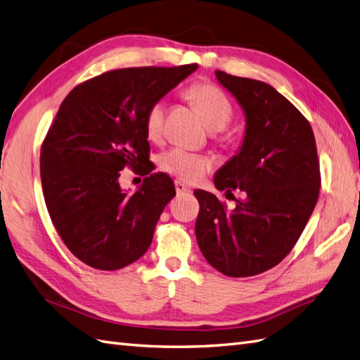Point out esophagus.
Returning a JSON list of instances; mask_svg holds the SVG:
<instances>
[{"mask_svg": "<svg viewBox=\"0 0 360 360\" xmlns=\"http://www.w3.org/2000/svg\"><path fill=\"white\" fill-rule=\"evenodd\" d=\"M174 186H176V191H177L179 195H183V193H191V189L186 186V184L181 183L180 180L174 181Z\"/></svg>", "mask_w": 360, "mask_h": 360, "instance_id": "esophagus-1", "label": "esophagus"}]
</instances>
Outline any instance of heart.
<instances>
[{"mask_svg":"<svg viewBox=\"0 0 360 360\" xmlns=\"http://www.w3.org/2000/svg\"><path fill=\"white\" fill-rule=\"evenodd\" d=\"M188 96L200 109L204 121L210 130H224L233 120V104L229 96L218 86L207 82L192 84L188 89ZM145 133L148 139L158 142L162 139L165 124V104L162 101L153 103L145 113ZM159 167L162 171L171 174L181 181L197 183L210 171L212 160L197 153L183 148H171L160 154Z\"/></svg>","mask_w":360,"mask_h":360,"instance_id":"obj_1","label":"heart"}]
</instances>
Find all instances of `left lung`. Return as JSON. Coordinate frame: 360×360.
<instances>
[{"label": "left lung", "mask_w": 360, "mask_h": 360, "mask_svg": "<svg viewBox=\"0 0 360 360\" xmlns=\"http://www.w3.org/2000/svg\"><path fill=\"white\" fill-rule=\"evenodd\" d=\"M247 116L240 151L215 176L219 191H239L227 209L213 193L195 191L198 247L229 277H251L274 268L297 244L321 186L315 136L295 105L264 82L215 71Z\"/></svg>", "instance_id": "1"}]
</instances>
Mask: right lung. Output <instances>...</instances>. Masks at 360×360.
I'll return each mask as SVG.
<instances>
[{
    "instance_id": "right-lung-1",
    "label": "right lung",
    "mask_w": 360,
    "mask_h": 360,
    "mask_svg": "<svg viewBox=\"0 0 360 360\" xmlns=\"http://www.w3.org/2000/svg\"><path fill=\"white\" fill-rule=\"evenodd\" d=\"M197 68L108 71L77 84L60 104L41 148L42 191L57 233L83 264L121 269L151 245L176 188L165 172H151L145 113ZM124 167L146 176L133 196L119 188Z\"/></svg>"
}]
</instances>
